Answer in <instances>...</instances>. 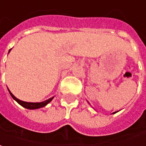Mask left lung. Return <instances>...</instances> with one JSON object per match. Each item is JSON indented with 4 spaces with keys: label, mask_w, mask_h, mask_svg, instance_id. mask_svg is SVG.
Segmentation results:
<instances>
[{
    "label": "left lung",
    "mask_w": 146,
    "mask_h": 146,
    "mask_svg": "<svg viewBox=\"0 0 146 146\" xmlns=\"http://www.w3.org/2000/svg\"><path fill=\"white\" fill-rule=\"evenodd\" d=\"M116 112H117V111H115V112H113L112 114H115V113H116Z\"/></svg>",
    "instance_id": "1"
}]
</instances>
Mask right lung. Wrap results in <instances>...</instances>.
<instances>
[{"mask_svg":"<svg viewBox=\"0 0 146 146\" xmlns=\"http://www.w3.org/2000/svg\"><path fill=\"white\" fill-rule=\"evenodd\" d=\"M12 50V48L11 49H9V53L10 52V51ZM9 90V89H8ZM9 94H10V95L12 96V98L15 100L18 104H19L21 106H23V108H27V109H38V108H43V107H45V106H46L47 104L50 102V101L53 99V98L54 97H52V98H49V99H48V100H46V101H42V102H26V101H21V100H19V99H18V98H16L14 96V95L12 94V93L10 92V90H9Z\"/></svg>","mask_w":146,"mask_h":146,"instance_id":"right-lung-1","label":"right lung"}]
</instances>
